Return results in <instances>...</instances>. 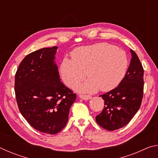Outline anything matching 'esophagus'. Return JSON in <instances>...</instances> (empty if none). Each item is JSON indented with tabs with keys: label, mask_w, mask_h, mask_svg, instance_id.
Segmentation results:
<instances>
[{
	"label": "esophagus",
	"mask_w": 158,
	"mask_h": 158,
	"mask_svg": "<svg viewBox=\"0 0 158 158\" xmlns=\"http://www.w3.org/2000/svg\"><path fill=\"white\" fill-rule=\"evenodd\" d=\"M79 98L82 99V100H90V98H92L91 95H82V94H80L79 95Z\"/></svg>",
	"instance_id": "obj_1"
}]
</instances>
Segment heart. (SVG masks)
Listing matches in <instances>:
<instances>
[{"label":"heart","mask_w":158,"mask_h":158,"mask_svg":"<svg viewBox=\"0 0 158 158\" xmlns=\"http://www.w3.org/2000/svg\"><path fill=\"white\" fill-rule=\"evenodd\" d=\"M72 60L65 58L60 71L68 87L81 81L85 73L89 79L77 85L74 89L83 93L103 92L114 89L122 81L128 67L126 53L115 45L101 42L78 47L71 53Z\"/></svg>","instance_id":"obj_1"}]
</instances>
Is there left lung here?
<instances>
[{
  "label": "left lung",
  "mask_w": 158,
  "mask_h": 158,
  "mask_svg": "<svg viewBox=\"0 0 158 158\" xmlns=\"http://www.w3.org/2000/svg\"><path fill=\"white\" fill-rule=\"evenodd\" d=\"M130 64L124 78L113 90L100 95L105 101L102 111L95 118L99 125L109 131L124 127L140 108L143 93V68L132 49Z\"/></svg>",
  "instance_id": "obj_1"
}]
</instances>
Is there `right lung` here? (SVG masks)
Listing matches in <instances>:
<instances>
[{
	"mask_svg": "<svg viewBox=\"0 0 158 158\" xmlns=\"http://www.w3.org/2000/svg\"><path fill=\"white\" fill-rule=\"evenodd\" d=\"M57 47L43 48L23 58L15 74L19 109L34 129L54 135L68 121L76 94L60 81L54 63Z\"/></svg>",
	"mask_w": 158,
	"mask_h": 158,
	"instance_id": "right-lung-1",
	"label": "right lung"
}]
</instances>
